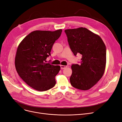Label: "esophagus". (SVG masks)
Returning a JSON list of instances; mask_svg holds the SVG:
<instances>
[{"mask_svg":"<svg viewBox=\"0 0 122 122\" xmlns=\"http://www.w3.org/2000/svg\"><path fill=\"white\" fill-rule=\"evenodd\" d=\"M60 66H61V70L65 69V68L67 67V66H63V65H61Z\"/></svg>","mask_w":122,"mask_h":122,"instance_id":"esophagus-1","label":"esophagus"}]
</instances>
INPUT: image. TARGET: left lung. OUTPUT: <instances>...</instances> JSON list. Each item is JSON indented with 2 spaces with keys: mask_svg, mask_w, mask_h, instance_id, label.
Masks as SVG:
<instances>
[{
  "mask_svg": "<svg viewBox=\"0 0 122 122\" xmlns=\"http://www.w3.org/2000/svg\"><path fill=\"white\" fill-rule=\"evenodd\" d=\"M70 47L75 56L81 55V64L72 65L71 86L87 90L103 76L106 65V47L101 37L85 27L65 30Z\"/></svg>",
  "mask_w": 122,
  "mask_h": 122,
  "instance_id": "8db88e82",
  "label": "left lung"
}]
</instances>
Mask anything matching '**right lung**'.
Segmentation results:
<instances>
[{"label":"right lung","mask_w":122,"mask_h":122,"mask_svg":"<svg viewBox=\"0 0 122 122\" xmlns=\"http://www.w3.org/2000/svg\"><path fill=\"white\" fill-rule=\"evenodd\" d=\"M62 30L54 31L35 30L19 43L15 57L16 70L22 80L33 89L43 92L56 84L55 76L60 66L46 62L51 56L53 43L60 37Z\"/></svg>","instance_id":"right-lung-1"}]
</instances>
